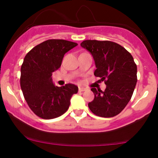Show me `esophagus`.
Segmentation results:
<instances>
[{"label":"esophagus","instance_id":"esophagus-1","mask_svg":"<svg viewBox=\"0 0 158 158\" xmlns=\"http://www.w3.org/2000/svg\"><path fill=\"white\" fill-rule=\"evenodd\" d=\"M79 90L80 92H82V91H85V90H86V88H81V87H79Z\"/></svg>","mask_w":158,"mask_h":158}]
</instances>
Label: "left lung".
<instances>
[{"mask_svg":"<svg viewBox=\"0 0 158 158\" xmlns=\"http://www.w3.org/2000/svg\"><path fill=\"white\" fill-rule=\"evenodd\" d=\"M80 45L93 56L94 75L106 85L104 91L91 88L94 99L88 103L90 110L102 117L117 115L131 99L137 81L133 57L121 45L112 41L86 40Z\"/></svg>","mask_w":158,"mask_h":158,"instance_id":"left-lung-1","label":"left lung"}]
</instances>
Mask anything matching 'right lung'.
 Returning a JSON list of instances; mask_svg holds the SVG:
<instances>
[{
    "instance_id": "add662e5",
    "label": "right lung",
    "mask_w": 158,
    "mask_h": 158,
    "mask_svg": "<svg viewBox=\"0 0 158 158\" xmlns=\"http://www.w3.org/2000/svg\"><path fill=\"white\" fill-rule=\"evenodd\" d=\"M77 45L66 40H47L24 57L21 88L29 107L38 117L45 119L60 117L68 110L73 94H77V85L56 86L51 77L60 68L64 54Z\"/></svg>"
}]
</instances>
